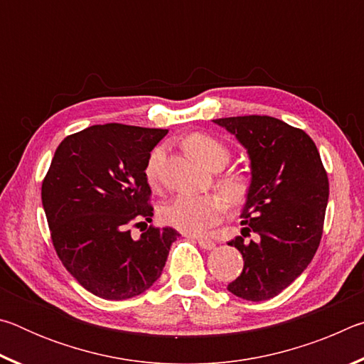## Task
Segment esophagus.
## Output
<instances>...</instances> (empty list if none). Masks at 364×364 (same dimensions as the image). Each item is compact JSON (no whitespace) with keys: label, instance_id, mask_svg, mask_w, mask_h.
I'll return each instance as SVG.
<instances>
[{"label":"esophagus","instance_id":"1","mask_svg":"<svg viewBox=\"0 0 364 364\" xmlns=\"http://www.w3.org/2000/svg\"><path fill=\"white\" fill-rule=\"evenodd\" d=\"M197 244H199L204 250H212L215 249V245H217L213 241H210V239H204V237H197Z\"/></svg>","mask_w":364,"mask_h":364}]
</instances>
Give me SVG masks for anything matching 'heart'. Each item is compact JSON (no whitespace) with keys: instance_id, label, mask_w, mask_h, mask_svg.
Returning a JSON list of instances; mask_svg holds the SVG:
<instances>
[{"instance_id":"obj_1","label":"heart","mask_w":364,"mask_h":364,"mask_svg":"<svg viewBox=\"0 0 364 364\" xmlns=\"http://www.w3.org/2000/svg\"><path fill=\"white\" fill-rule=\"evenodd\" d=\"M189 152L210 170L223 168L230 162V149L208 134L196 133L186 139ZM165 157V147L159 146L151 152L146 164V178L156 184L160 165ZM218 188L231 204H241L249 193V181L242 175H228L218 183ZM226 210L225 200L213 194H180L162 208V218L167 225L183 232L200 234L217 225Z\"/></svg>"}]
</instances>
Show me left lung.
<instances>
[{"label": "left lung", "mask_w": 364, "mask_h": 364, "mask_svg": "<svg viewBox=\"0 0 364 364\" xmlns=\"http://www.w3.org/2000/svg\"><path fill=\"white\" fill-rule=\"evenodd\" d=\"M247 152L250 184L241 212L242 236L228 245L244 258L242 273L228 291L244 300L273 299L304 273L321 241L329 181L313 139L267 115L213 120Z\"/></svg>", "instance_id": "8db88e82"}]
</instances>
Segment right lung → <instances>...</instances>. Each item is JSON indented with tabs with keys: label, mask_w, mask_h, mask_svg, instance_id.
Returning a JSON list of instances; mask_svg holds the SVG:
<instances>
[{
	"label": "right lung",
	"mask_w": 364,
	"mask_h": 364,
	"mask_svg": "<svg viewBox=\"0 0 364 364\" xmlns=\"http://www.w3.org/2000/svg\"><path fill=\"white\" fill-rule=\"evenodd\" d=\"M168 130L106 123L58 146L41 186L51 239L65 269L106 300L136 297L167 262L173 228H149L133 239V221H152L146 164ZM139 225V223H138Z\"/></svg>",
	"instance_id": "add662e5"
}]
</instances>
